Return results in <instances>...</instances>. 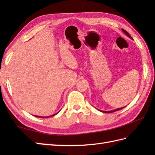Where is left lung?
I'll return each instance as SVG.
<instances>
[{"mask_svg": "<svg viewBox=\"0 0 155 155\" xmlns=\"http://www.w3.org/2000/svg\"><path fill=\"white\" fill-rule=\"evenodd\" d=\"M122 31H123V32H124V33L127 36H128V37H129L130 38H131V39H133V38L130 37V35L128 33V32L125 31V30H124V29H123L122 28ZM124 107H122V108H117V109H114V110H110V111H104V110H100L101 112H103V113H113V112H115V111H117V110H120V109H122V108H123Z\"/></svg>", "mask_w": 155, "mask_h": 155, "instance_id": "8db88e82", "label": "left lung"}]
</instances>
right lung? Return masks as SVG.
<instances>
[{"label": "right lung", "instance_id": "right-lung-1", "mask_svg": "<svg viewBox=\"0 0 155 155\" xmlns=\"http://www.w3.org/2000/svg\"><path fill=\"white\" fill-rule=\"evenodd\" d=\"M58 113H56V114H52V115H51V116H50V117H40V116H35V117H40V118H48V117H52V116H54V115H56L57 114H58Z\"/></svg>", "mask_w": 155, "mask_h": 155}]
</instances>
